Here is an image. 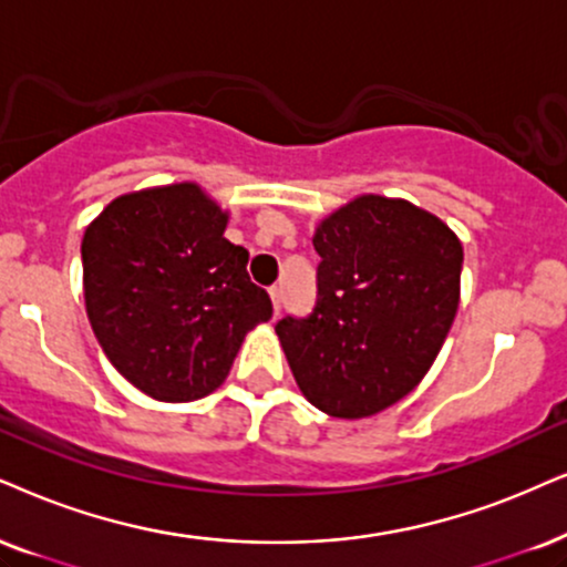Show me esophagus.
<instances>
[{"label":"esophagus","instance_id":"34e87169","mask_svg":"<svg viewBox=\"0 0 567 567\" xmlns=\"http://www.w3.org/2000/svg\"><path fill=\"white\" fill-rule=\"evenodd\" d=\"M269 298H271V308H275V317H279V311H282V292L275 285V288H269Z\"/></svg>","mask_w":567,"mask_h":567}]
</instances>
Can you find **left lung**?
Wrapping results in <instances>:
<instances>
[{"label": "left lung", "mask_w": 567, "mask_h": 567, "mask_svg": "<svg viewBox=\"0 0 567 567\" xmlns=\"http://www.w3.org/2000/svg\"><path fill=\"white\" fill-rule=\"evenodd\" d=\"M317 306L277 321L303 398L334 419H369L426 377L461 303L463 246L405 198L355 196L313 230Z\"/></svg>", "instance_id": "1"}]
</instances>
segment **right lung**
Returning a JSON list of instances; mask_svg holds the SVG:
<instances>
[{
  "label": "right lung",
  "instance_id": "obj_1",
  "mask_svg": "<svg viewBox=\"0 0 567 567\" xmlns=\"http://www.w3.org/2000/svg\"><path fill=\"white\" fill-rule=\"evenodd\" d=\"M198 183L123 193L85 227L83 298L114 369L143 395L190 403L230 374L254 327L271 319L248 250Z\"/></svg>",
  "mask_w": 567,
  "mask_h": 567
}]
</instances>
